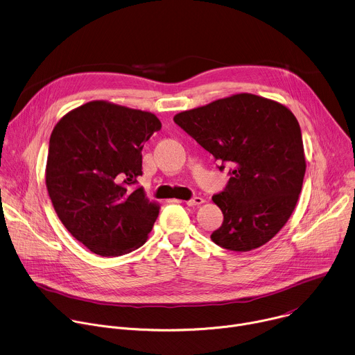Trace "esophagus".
<instances>
[{
    "label": "esophagus",
    "mask_w": 355,
    "mask_h": 355,
    "mask_svg": "<svg viewBox=\"0 0 355 355\" xmlns=\"http://www.w3.org/2000/svg\"><path fill=\"white\" fill-rule=\"evenodd\" d=\"M204 198H200V196H193V198H191V199H188L185 204L188 205V207H196V205H200V204H204Z\"/></svg>",
    "instance_id": "1"
}]
</instances>
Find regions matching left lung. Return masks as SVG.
<instances>
[{
	"label": "left lung",
	"mask_w": 355,
	"mask_h": 355,
	"mask_svg": "<svg viewBox=\"0 0 355 355\" xmlns=\"http://www.w3.org/2000/svg\"><path fill=\"white\" fill-rule=\"evenodd\" d=\"M174 122L222 166L229 182L212 199L223 214L215 244L250 251L270 241L288 222L306 163L295 115L275 101L236 94L174 116Z\"/></svg>",
	"instance_id": "left-lung-1"
}]
</instances>
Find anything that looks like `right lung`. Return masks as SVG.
Masks as SVG:
<instances>
[{
	"instance_id": "add662e5",
	"label": "right lung",
	"mask_w": 355,
	"mask_h": 355,
	"mask_svg": "<svg viewBox=\"0 0 355 355\" xmlns=\"http://www.w3.org/2000/svg\"><path fill=\"white\" fill-rule=\"evenodd\" d=\"M162 129L156 115L91 101L55 126L46 187L66 229L92 252L118 257L139 248L159 207L141 187V150Z\"/></svg>"
}]
</instances>
